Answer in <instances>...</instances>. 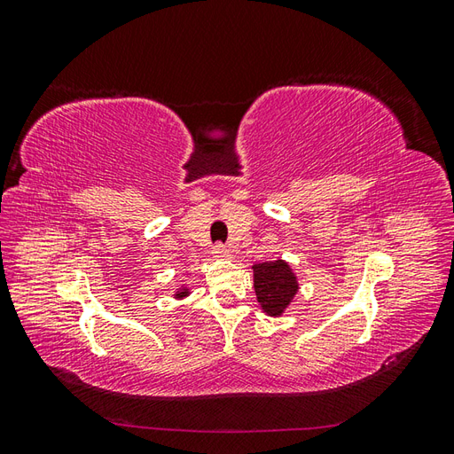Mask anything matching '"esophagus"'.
<instances>
[{
  "label": "esophagus",
  "instance_id": "esophagus-1",
  "mask_svg": "<svg viewBox=\"0 0 454 454\" xmlns=\"http://www.w3.org/2000/svg\"><path fill=\"white\" fill-rule=\"evenodd\" d=\"M212 255H214V257H217V259H225V257H229L227 246H223V244H215L214 248H212Z\"/></svg>",
  "mask_w": 454,
  "mask_h": 454
}]
</instances>
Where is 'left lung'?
Returning <instances> with one entry per match:
<instances>
[{"mask_svg":"<svg viewBox=\"0 0 454 454\" xmlns=\"http://www.w3.org/2000/svg\"><path fill=\"white\" fill-rule=\"evenodd\" d=\"M254 269V287L259 305L270 316H280L297 294V278L282 259L257 263Z\"/></svg>","mask_w":454,"mask_h":454,"instance_id":"8db88e82","label":"left lung"}]
</instances>
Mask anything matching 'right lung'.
Listing matches in <instances>:
<instances>
[{"instance_id":"1","label":"right lung","mask_w":454,"mask_h":454,"mask_svg":"<svg viewBox=\"0 0 454 454\" xmlns=\"http://www.w3.org/2000/svg\"><path fill=\"white\" fill-rule=\"evenodd\" d=\"M177 297H184V295H187V290H184V292H180V294H176Z\"/></svg>"}]
</instances>
